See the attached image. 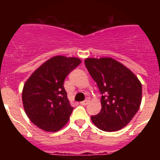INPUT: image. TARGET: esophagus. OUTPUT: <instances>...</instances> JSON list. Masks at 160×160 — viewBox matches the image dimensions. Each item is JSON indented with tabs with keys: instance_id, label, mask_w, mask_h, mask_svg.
I'll list each match as a JSON object with an SVG mask.
<instances>
[{
	"instance_id": "34e87169",
	"label": "esophagus",
	"mask_w": 160,
	"mask_h": 160,
	"mask_svg": "<svg viewBox=\"0 0 160 160\" xmlns=\"http://www.w3.org/2000/svg\"><path fill=\"white\" fill-rule=\"evenodd\" d=\"M89 102H90V100L87 99V100H85V101L81 102L80 103H81V105H82V106H87Z\"/></svg>"
}]
</instances>
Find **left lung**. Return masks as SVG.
Wrapping results in <instances>:
<instances>
[{"label":"left lung","instance_id":"1","mask_svg":"<svg viewBox=\"0 0 160 160\" xmlns=\"http://www.w3.org/2000/svg\"><path fill=\"white\" fill-rule=\"evenodd\" d=\"M85 65L102 94L101 111L91 116V121L107 132L122 129L140 107V81L130 69L112 58H88Z\"/></svg>","mask_w":160,"mask_h":160}]
</instances>
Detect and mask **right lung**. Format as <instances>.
<instances>
[{
    "instance_id": "add662e5",
    "label": "right lung",
    "mask_w": 160,
    "mask_h": 160,
    "mask_svg": "<svg viewBox=\"0 0 160 160\" xmlns=\"http://www.w3.org/2000/svg\"><path fill=\"white\" fill-rule=\"evenodd\" d=\"M81 62L78 58L54 56L26 80L22 90L24 110L38 128L55 132L68 122L73 107L63 85L66 76Z\"/></svg>"
}]
</instances>
